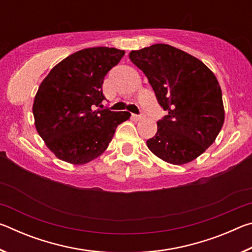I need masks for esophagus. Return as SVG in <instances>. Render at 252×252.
<instances>
[{"instance_id":"1","label":"esophagus","mask_w":252,"mask_h":252,"mask_svg":"<svg viewBox=\"0 0 252 252\" xmlns=\"http://www.w3.org/2000/svg\"><path fill=\"white\" fill-rule=\"evenodd\" d=\"M132 119L135 121H140L141 119H143V116H138V114H132Z\"/></svg>"}]
</instances>
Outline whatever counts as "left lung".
<instances>
[{
	"instance_id": "left-lung-1",
	"label": "left lung",
	"mask_w": 252,
	"mask_h": 252,
	"mask_svg": "<svg viewBox=\"0 0 252 252\" xmlns=\"http://www.w3.org/2000/svg\"><path fill=\"white\" fill-rule=\"evenodd\" d=\"M129 58L146 74L168 112L147 141L149 150L176 165L197 159L215 142L224 122L216 75L199 59L169 44L131 51Z\"/></svg>"
}]
</instances>
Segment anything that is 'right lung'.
Segmentation results:
<instances>
[{
    "label": "right lung",
    "instance_id": "1",
    "mask_svg": "<svg viewBox=\"0 0 252 252\" xmlns=\"http://www.w3.org/2000/svg\"><path fill=\"white\" fill-rule=\"evenodd\" d=\"M125 51L80 50L58 63L42 81L33 102L37 133L60 160L85 164L103 153L117 126L131 114L94 110L103 106L102 84Z\"/></svg>",
    "mask_w": 252,
    "mask_h": 252
}]
</instances>
